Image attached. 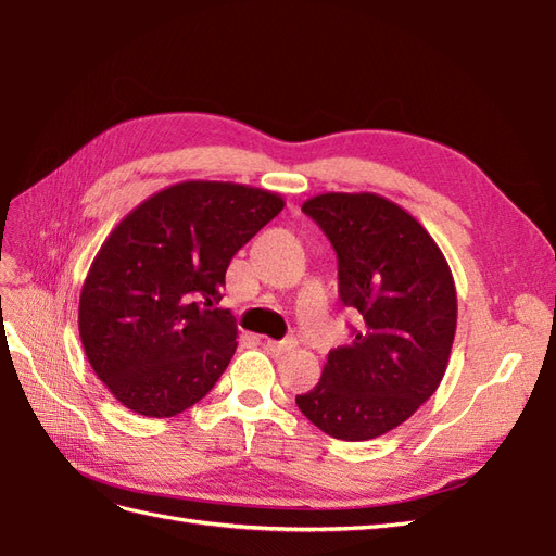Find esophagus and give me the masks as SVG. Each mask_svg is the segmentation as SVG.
Returning a JSON list of instances; mask_svg holds the SVG:
<instances>
[{
    "label": "esophagus",
    "instance_id": "1",
    "mask_svg": "<svg viewBox=\"0 0 556 556\" xmlns=\"http://www.w3.org/2000/svg\"><path fill=\"white\" fill-rule=\"evenodd\" d=\"M264 345H266V350H271V352H288V350H292L294 348V341H264Z\"/></svg>",
    "mask_w": 556,
    "mask_h": 556
}]
</instances>
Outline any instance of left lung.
Here are the masks:
<instances>
[{
    "instance_id": "8db88e82",
    "label": "left lung",
    "mask_w": 556,
    "mask_h": 556,
    "mask_svg": "<svg viewBox=\"0 0 556 556\" xmlns=\"http://www.w3.org/2000/svg\"><path fill=\"white\" fill-rule=\"evenodd\" d=\"M339 257V296L362 315L350 345L296 406L341 441L396 429L439 390L457 331V290L431 233L374 192H327L301 206Z\"/></svg>"
}]
</instances>
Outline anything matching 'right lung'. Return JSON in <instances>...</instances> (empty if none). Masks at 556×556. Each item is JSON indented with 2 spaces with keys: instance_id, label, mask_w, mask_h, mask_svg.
Instances as JSON below:
<instances>
[{
  "instance_id": "obj_1",
  "label": "right lung",
  "mask_w": 556,
  "mask_h": 556,
  "mask_svg": "<svg viewBox=\"0 0 556 556\" xmlns=\"http://www.w3.org/2000/svg\"><path fill=\"white\" fill-rule=\"evenodd\" d=\"M282 206L250 185L182 180L109 233L83 282L78 331L125 408L174 417L213 390L239 336L231 313L215 308L227 266Z\"/></svg>"
}]
</instances>
